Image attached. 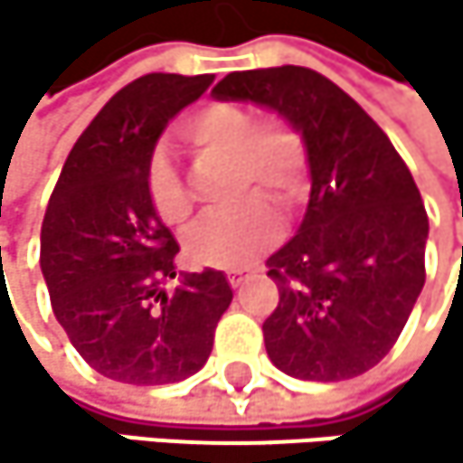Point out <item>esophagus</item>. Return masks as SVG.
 <instances>
[{
    "label": "esophagus",
    "instance_id": "esophagus-1",
    "mask_svg": "<svg viewBox=\"0 0 463 463\" xmlns=\"http://www.w3.org/2000/svg\"><path fill=\"white\" fill-rule=\"evenodd\" d=\"M244 280H247V275H244L241 269H233V272H227V283L233 286V288H239V286H241Z\"/></svg>",
    "mask_w": 463,
    "mask_h": 463
}]
</instances>
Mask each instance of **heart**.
Listing matches in <instances>:
<instances>
[{"instance_id": "b5f03b06", "label": "heart", "mask_w": 463, "mask_h": 463, "mask_svg": "<svg viewBox=\"0 0 463 463\" xmlns=\"http://www.w3.org/2000/svg\"><path fill=\"white\" fill-rule=\"evenodd\" d=\"M183 141L205 164L233 166V200L239 211L213 216L194 227L188 255L213 269H241L278 236V219L263 196L278 208H291L306 185V144L291 124L280 118L258 121L255 113L239 105H208L183 121ZM146 191L155 213L169 224H183L191 216V197L169 157H152Z\"/></svg>"}]
</instances>
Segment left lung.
Here are the masks:
<instances>
[{
  "label": "left lung",
  "mask_w": 463,
  "mask_h": 463,
  "mask_svg": "<svg viewBox=\"0 0 463 463\" xmlns=\"http://www.w3.org/2000/svg\"><path fill=\"white\" fill-rule=\"evenodd\" d=\"M222 102H252L302 136L311 200L266 266L280 302L269 361L299 381H347L397 342L425 286L428 213L389 136L335 82L302 66L233 71Z\"/></svg>",
  "instance_id": "8db88e82"
}]
</instances>
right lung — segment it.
<instances>
[{"label":"right lung","mask_w":463,"mask_h":463,"mask_svg":"<svg viewBox=\"0 0 463 463\" xmlns=\"http://www.w3.org/2000/svg\"><path fill=\"white\" fill-rule=\"evenodd\" d=\"M213 74H146L124 85L71 146L41 227V272L61 327L99 375L164 386L200 372L233 288L216 269L180 275L146 172L166 124Z\"/></svg>","instance_id":"right-lung-1"}]
</instances>
